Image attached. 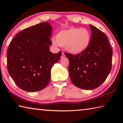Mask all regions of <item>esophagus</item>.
I'll return each instance as SVG.
<instances>
[{
	"mask_svg": "<svg viewBox=\"0 0 123 123\" xmlns=\"http://www.w3.org/2000/svg\"><path fill=\"white\" fill-rule=\"evenodd\" d=\"M65 57H66L65 54H64L63 53H62V55H61V59H63V58H64Z\"/></svg>",
	"mask_w": 123,
	"mask_h": 123,
	"instance_id": "obj_1",
	"label": "esophagus"
}]
</instances>
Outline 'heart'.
Listing matches in <instances>:
<instances>
[{
	"label": "heart",
	"instance_id": "obj_1",
	"mask_svg": "<svg viewBox=\"0 0 123 123\" xmlns=\"http://www.w3.org/2000/svg\"><path fill=\"white\" fill-rule=\"evenodd\" d=\"M91 34L85 28H71L60 31L56 38L52 39L54 45L65 47L67 50L73 54H79L87 49L90 44Z\"/></svg>",
	"mask_w": 123,
	"mask_h": 123
}]
</instances>
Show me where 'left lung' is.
Listing matches in <instances>:
<instances>
[{
	"instance_id": "1",
	"label": "left lung",
	"mask_w": 123,
	"mask_h": 123,
	"mask_svg": "<svg viewBox=\"0 0 123 123\" xmlns=\"http://www.w3.org/2000/svg\"><path fill=\"white\" fill-rule=\"evenodd\" d=\"M90 44L82 53H64L69 60L70 79L75 86L84 89L97 88L111 72L113 51L107 36L96 27L89 25Z\"/></svg>"
}]
</instances>
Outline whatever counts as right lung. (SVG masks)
Wrapping results in <instances>:
<instances>
[{"label": "right lung", "mask_w": 123, "mask_h": 123, "mask_svg": "<svg viewBox=\"0 0 123 123\" xmlns=\"http://www.w3.org/2000/svg\"><path fill=\"white\" fill-rule=\"evenodd\" d=\"M52 27L42 23L17 34L7 50V70L20 88L28 92L44 89L50 81L51 69L62 52L53 54L49 45Z\"/></svg>", "instance_id": "right-lung-1"}]
</instances>
